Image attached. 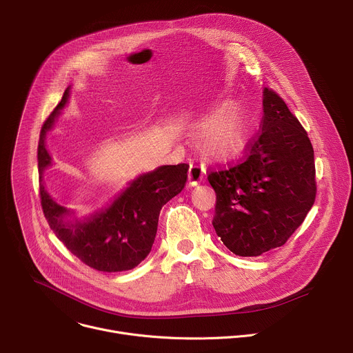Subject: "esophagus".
<instances>
[{
	"label": "esophagus",
	"instance_id": "1",
	"mask_svg": "<svg viewBox=\"0 0 353 353\" xmlns=\"http://www.w3.org/2000/svg\"><path fill=\"white\" fill-rule=\"evenodd\" d=\"M204 173H205V172H204V169L201 168V166H198V165L191 166L190 170H188V184H190L191 187L199 184L201 181L204 180Z\"/></svg>",
	"mask_w": 353,
	"mask_h": 353
}]
</instances>
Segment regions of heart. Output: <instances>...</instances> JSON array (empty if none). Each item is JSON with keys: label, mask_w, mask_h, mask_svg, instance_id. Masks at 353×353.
Here are the masks:
<instances>
[{"label": "heart", "mask_w": 353, "mask_h": 353, "mask_svg": "<svg viewBox=\"0 0 353 353\" xmlns=\"http://www.w3.org/2000/svg\"><path fill=\"white\" fill-rule=\"evenodd\" d=\"M247 141V123L239 108H228L212 117L204 125L203 142L210 154L229 157L244 148Z\"/></svg>", "instance_id": "heart-1"}]
</instances>
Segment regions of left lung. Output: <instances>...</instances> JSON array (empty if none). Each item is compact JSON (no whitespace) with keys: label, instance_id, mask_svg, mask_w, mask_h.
<instances>
[{"label":"left lung","instance_id":"1","mask_svg":"<svg viewBox=\"0 0 353 353\" xmlns=\"http://www.w3.org/2000/svg\"><path fill=\"white\" fill-rule=\"evenodd\" d=\"M261 134L237 165L212 172V225L240 257L281 247L305 221L316 199L314 150L307 132L272 90H263Z\"/></svg>","mask_w":353,"mask_h":353}]
</instances>
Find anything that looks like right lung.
Segmentation results:
<instances>
[{"label":"right lung","instance_id":"add662e5","mask_svg":"<svg viewBox=\"0 0 353 353\" xmlns=\"http://www.w3.org/2000/svg\"><path fill=\"white\" fill-rule=\"evenodd\" d=\"M71 86L40 131L37 161L40 196L44 216L64 245L82 263L103 272L128 271L143 261L152 250L162 207L184 188L188 165H165L128 181L110 204L85 216L68 210L48 194L43 174L53 165L46 148L52 131L68 105Z\"/></svg>","mask_w":353,"mask_h":353}]
</instances>
